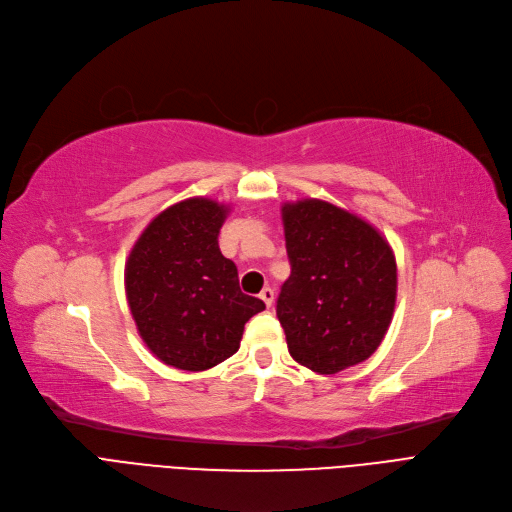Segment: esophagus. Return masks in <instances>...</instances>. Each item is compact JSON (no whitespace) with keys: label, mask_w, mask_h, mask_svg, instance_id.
<instances>
[{"label":"esophagus","mask_w":512,"mask_h":512,"mask_svg":"<svg viewBox=\"0 0 512 512\" xmlns=\"http://www.w3.org/2000/svg\"><path fill=\"white\" fill-rule=\"evenodd\" d=\"M260 298H262V302L266 304V306H273V302H275V291L271 289V287H264L262 291H260Z\"/></svg>","instance_id":"obj_1"}]
</instances>
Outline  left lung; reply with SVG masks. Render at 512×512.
I'll list each match as a JSON object with an SVG mask.
<instances>
[{
	"mask_svg": "<svg viewBox=\"0 0 512 512\" xmlns=\"http://www.w3.org/2000/svg\"><path fill=\"white\" fill-rule=\"evenodd\" d=\"M281 214L291 275L277 319L287 350L302 367L335 375L383 342L396 306V256L373 225L329 202H289Z\"/></svg>",
	"mask_w": 512,
	"mask_h": 512,
	"instance_id": "1",
	"label": "left lung"
}]
</instances>
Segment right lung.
<instances>
[{
    "label": "right lung",
    "instance_id": "1",
    "mask_svg": "<svg viewBox=\"0 0 512 512\" xmlns=\"http://www.w3.org/2000/svg\"><path fill=\"white\" fill-rule=\"evenodd\" d=\"M229 206L189 198L143 229L125 266L141 339L168 367L206 371L239 350L264 302L239 289L237 266L218 250Z\"/></svg>",
    "mask_w": 512,
    "mask_h": 512
}]
</instances>
